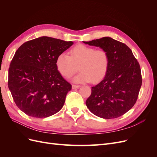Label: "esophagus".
<instances>
[{
	"label": "esophagus",
	"instance_id": "34e87169",
	"mask_svg": "<svg viewBox=\"0 0 157 157\" xmlns=\"http://www.w3.org/2000/svg\"><path fill=\"white\" fill-rule=\"evenodd\" d=\"M79 87H80L79 85H75V84H73V85H72V88H73V89L78 88Z\"/></svg>",
	"mask_w": 157,
	"mask_h": 157
}]
</instances>
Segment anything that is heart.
<instances>
[{"label":"heart","instance_id":"b5f03b06","mask_svg":"<svg viewBox=\"0 0 157 157\" xmlns=\"http://www.w3.org/2000/svg\"><path fill=\"white\" fill-rule=\"evenodd\" d=\"M109 64L108 52L103 48L95 49L84 44L71 48L69 56L61 54L57 57V70L65 78H70L80 71L73 80L76 82H98L105 77Z\"/></svg>","mask_w":157,"mask_h":157}]
</instances>
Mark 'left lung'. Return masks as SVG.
<instances>
[{
    "label": "left lung",
    "instance_id": "1",
    "mask_svg": "<svg viewBox=\"0 0 157 157\" xmlns=\"http://www.w3.org/2000/svg\"><path fill=\"white\" fill-rule=\"evenodd\" d=\"M84 43L105 50L109 54L107 73L92 87L86 105L94 115L106 119L124 115L136 103L142 84L140 65L125 44L103 37Z\"/></svg>",
    "mask_w": 157,
    "mask_h": 157
}]
</instances>
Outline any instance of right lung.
I'll use <instances>...</instances> for the list:
<instances>
[{
    "label": "right lung",
    "instance_id": "right-lung-1",
    "mask_svg": "<svg viewBox=\"0 0 157 157\" xmlns=\"http://www.w3.org/2000/svg\"><path fill=\"white\" fill-rule=\"evenodd\" d=\"M73 44L48 36L20 46L8 69V88L17 107L26 115L46 118L63 107L71 84L57 70L56 60Z\"/></svg>",
    "mask_w": 157,
    "mask_h": 157
}]
</instances>
